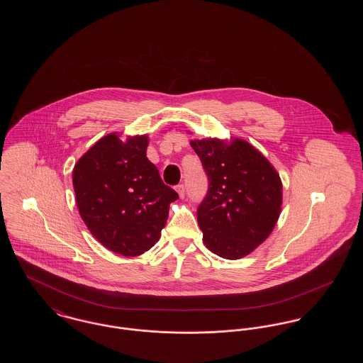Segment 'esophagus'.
<instances>
[{"mask_svg":"<svg viewBox=\"0 0 363 363\" xmlns=\"http://www.w3.org/2000/svg\"><path fill=\"white\" fill-rule=\"evenodd\" d=\"M175 190H177V193L179 194V197H184V196H185V186H184L182 184H181V185H177Z\"/></svg>","mask_w":363,"mask_h":363,"instance_id":"esophagus-1","label":"esophagus"}]
</instances>
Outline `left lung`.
Here are the masks:
<instances>
[{
	"instance_id": "8db88e82",
	"label": "left lung",
	"mask_w": 363,
	"mask_h": 363,
	"mask_svg": "<svg viewBox=\"0 0 363 363\" xmlns=\"http://www.w3.org/2000/svg\"><path fill=\"white\" fill-rule=\"evenodd\" d=\"M208 177V191L197 208V222L208 249L223 257L247 256L277 225L281 181L274 166L241 138L190 141Z\"/></svg>"
}]
</instances>
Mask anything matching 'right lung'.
Instances as JSON below:
<instances>
[{
    "label": "right lung",
    "instance_id": "add662e5",
    "mask_svg": "<svg viewBox=\"0 0 363 363\" xmlns=\"http://www.w3.org/2000/svg\"><path fill=\"white\" fill-rule=\"evenodd\" d=\"M147 147V136L122 141L110 133L73 169L76 203L88 230L104 247L128 257L155 245L178 199L148 160Z\"/></svg>",
    "mask_w": 363,
    "mask_h": 363
}]
</instances>
